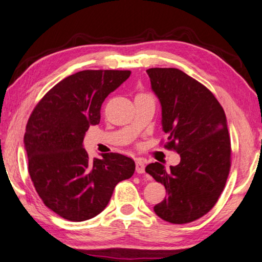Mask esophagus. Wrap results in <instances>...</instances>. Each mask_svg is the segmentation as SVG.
Returning <instances> with one entry per match:
<instances>
[{
	"label": "esophagus",
	"mask_w": 262,
	"mask_h": 262,
	"mask_svg": "<svg viewBox=\"0 0 262 262\" xmlns=\"http://www.w3.org/2000/svg\"><path fill=\"white\" fill-rule=\"evenodd\" d=\"M136 171L138 173H143L145 171V165H144V161H143L142 159H137L136 160Z\"/></svg>",
	"instance_id": "esophagus-1"
}]
</instances>
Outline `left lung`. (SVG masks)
I'll return each mask as SVG.
<instances>
[{
	"label": "left lung",
	"instance_id": "8db88e82",
	"mask_svg": "<svg viewBox=\"0 0 262 262\" xmlns=\"http://www.w3.org/2000/svg\"><path fill=\"white\" fill-rule=\"evenodd\" d=\"M146 73L162 106L165 147L181 156L170 169L160 162L145 168L167 192L155 212L171 224L192 223L214 207L227 181L232 146L226 116L212 92L182 70L151 68Z\"/></svg>",
	"mask_w": 262,
	"mask_h": 262
}]
</instances>
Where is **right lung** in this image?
<instances>
[{
    "mask_svg": "<svg viewBox=\"0 0 262 262\" xmlns=\"http://www.w3.org/2000/svg\"><path fill=\"white\" fill-rule=\"evenodd\" d=\"M129 70H83L59 81L30 115L24 137L28 172L46 207L70 222L97 216L116 185L135 171L132 158L104 153L93 160L83 147L85 133L101 119L105 97Z\"/></svg>",
    "mask_w": 262,
    "mask_h": 262,
    "instance_id": "1",
    "label": "right lung"
}]
</instances>
